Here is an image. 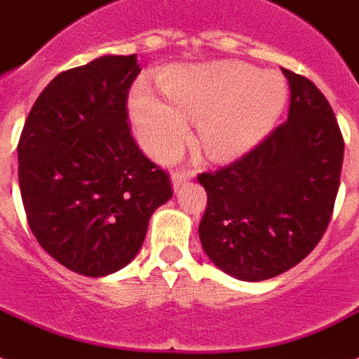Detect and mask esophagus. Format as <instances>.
I'll return each instance as SVG.
<instances>
[{
	"label": "esophagus",
	"instance_id": "obj_1",
	"mask_svg": "<svg viewBox=\"0 0 359 359\" xmlns=\"http://www.w3.org/2000/svg\"><path fill=\"white\" fill-rule=\"evenodd\" d=\"M193 176L194 170H185V168H183V170H176L172 174V185H174V189L177 191V189L182 187V185H185Z\"/></svg>",
	"mask_w": 359,
	"mask_h": 359
}]
</instances>
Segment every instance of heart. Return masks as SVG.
Listing matches in <instances>:
<instances>
[{
	"label": "heart",
	"mask_w": 359,
	"mask_h": 359,
	"mask_svg": "<svg viewBox=\"0 0 359 359\" xmlns=\"http://www.w3.org/2000/svg\"><path fill=\"white\" fill-rule=\"evenodd\" d=\"M161 86L172 107L146 86H138L129 101L138 140L161 161L182 149L187 119H198L200 142L211 157L243 154L273 127L288 97L279 73H260L238 61L176 67Z\"/></svg>",
	"instance_id": "b5f03b06"
}]
</instances>
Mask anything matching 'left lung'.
<instances>
[{
  "label": "left lung",
  "instance_id": "left-lung-1",
  "mask_svg": "<svg viewBox=\"0 0 359 359\" xmlns=\"http://www.w3.org/2000/svg\"><path fill=\"white\" fill-rule=\"evenodd\" d=\"M288 119L240 159L198 174L208 194L198 234L217 268L241 280L285 273L326 232L337 198L344 140L322 91L283 69Z\"/></svg>",
  "mask_w": 359,
  "mask_h": 359
}]
</instances>
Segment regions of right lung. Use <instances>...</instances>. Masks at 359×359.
<instances>
[{
    "label": "right lung",
    "mask_w": 359,
    "mask_h": 359,
    "mask_svg": "<svg viewBox=\"0 0 359 359\" xmlns=\"http://www.w3.org/2000/svg\"><path fill=\"white\" fill-rule=\"evenodd\" d=\"M136 55L63 71L27 114L18 183L39 245L71 271L101 277L140 251L151 213L172 196L168 172L130 135Z\"/></svg>",
    "instance_id": "1"
}]
</instances>
